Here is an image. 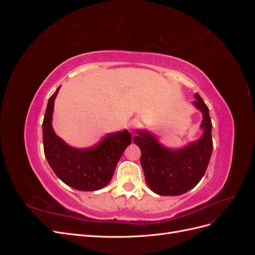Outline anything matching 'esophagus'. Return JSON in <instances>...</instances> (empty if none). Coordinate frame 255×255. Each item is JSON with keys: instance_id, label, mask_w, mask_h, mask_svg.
<instances>
[{"instance_id": "esophagus-1", "label": "esophagus", "mask_w": 255, "mask_h": 255, "mask_svg": "<svg viewBox=\"0 0 255 255\" xmlns=\"http://www.w3.org/2000/svg\"><path fill=\"white\" fill-rule=\"evenodd\" d=\"M138 126H139V120L134 119L128 123V128L129 130H134L136 128H138Z\"/></svg>"}]
</instances>
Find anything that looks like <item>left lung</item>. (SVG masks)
<instances>
[{"label": "left lung", "instance_id": "1", "mask_svg": "<svg viewBox=\"0 0 255 255\" xmlns=\"http://www.w3.org/2000/svg\"><path fill=\"white\" fill-rule=\"evenodd\" d=\"M195 106L202 112L204 132L198 141L180 150H170L158 143L148 132H137L134 142L141 151L140 164L144 179L152 191L160 196H179L196 185L204 175L210 163L213 139L208 107L202 98L195 95Z\"/></svg>", "mask_w": 255, "mask_h": 255}]
</instances>
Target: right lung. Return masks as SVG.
<instances>
[{
    "instance_id": "1",
    "label": "right lung",
    "mask_w": 255,
    "mask_h": 255,
    "mask_svg": "<svg viewBox=\"0 0 255 255\" xmlns=\"http://www.w3.org/2000/svg\"><path fill=\"white\" fill-rule=\"evenodd\" d=\"M59 87L49 99L42 134L43 150L52 170L68 186L83 191L99 190L112 180L123 151L130 144L132 136L127 129L106 135L101 142L88 149H75L54 133L52 116L54 100Z\"/></svg>"
}]
</instances>
